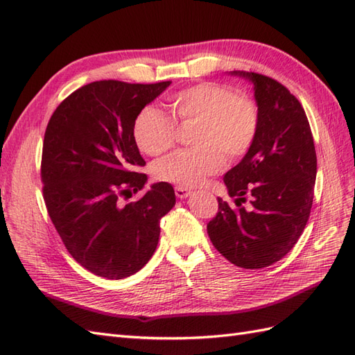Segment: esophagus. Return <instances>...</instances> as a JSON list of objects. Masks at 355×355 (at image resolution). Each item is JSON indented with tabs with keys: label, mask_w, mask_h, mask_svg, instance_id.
<instances>
[{
	"label": "esophagus",
	"mask_w": 355,
	"mask_h": 355,
	"mask_svg": "<svg viewBox=\"0 0 355 355\" xmlns=\"http://www.w3.org/2000/svg\"><path fill=\"white\" fill-rule=\"evenodd\" d=\"M175 193H176V196L179 198H185V197H188L189 194H191V189H188L184 185H178V187H175Z\"/></svg>",
	"instance_id": "esophagus-1"
}]
</instances>
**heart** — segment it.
<instances>
[{"label":"heart","instance_id":"heart-1","mask_svg":"<svg viewBox=\"0 0 355 355\" xmlns=\"http://www.w3.org/2000/svg\"><path fill=\"white\" fill-rule=\"evenodd\" d=\"M173 116L144 107L134 120V138L144 153L161 157L175 148L178 123H196L193 149L180 150L158 162L153 175L164 182L197 185L223 168L226 158H243L254 144L261 114L256 102L229 85L198 83L168 98Z\"/></svg>","mask_w":355,"mask_h":355}]
</instances>
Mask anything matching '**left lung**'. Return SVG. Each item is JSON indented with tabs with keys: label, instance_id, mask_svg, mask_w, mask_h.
Segmentation results:
<instances>
[{
	"label": "left lung",
	"instance_id": "left-lung-1",
	"mask_svg": "<svg viewBox=\"0 0 355 355\" xmlns=\"http://www.w3.org/2000/svg\"><path fill=\"white\" fill-rule=\"evenodd\" d=\"M254 84L261 126L254 144L223 180L235 205L218 197L207 223L211 243L229 262L245 270L270 266L291 252L313 203L316 152L300 101L272 78L233 71ZM250 197V209L242 203Z\"/></svg>",
	"mask_w": 355,
	"mask_h": 355
}]
</instances>
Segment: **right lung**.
<instances>
[{
	"label": "right lung",
	"mask_w": 355,
	"mask_h": 355,
	"mask_svg": "<svg viewBox=\"0 0 355 355\" xmlns=\"http://www.w3.org/2000/svg\"><path fill=\"white\" fill-rule=\"evenodd\" d=\"M171 81H94L60 103L43 138L40 176L49 218L67 252L85 270L111 280L149 262L159 221L176 203L167 182L153 184L137 202L148 176L134 138L141 108Z\"/></svg>",
	"instance_id": "add662e5"
}]
</instances>
